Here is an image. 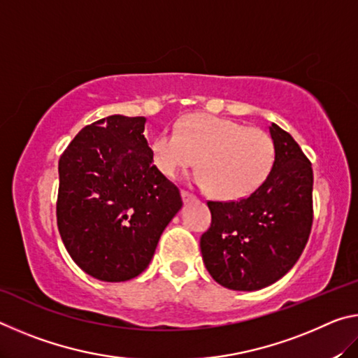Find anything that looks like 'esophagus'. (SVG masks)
I'll list each match as a JSON object with an SVG mask.
<instances>
[{
    "label": "esophagus",
    "mask_w": 358,
    "mask_h": 358,
    "mask_svg": "<svg viewBox=\"0 0 358 358\" xmlns=\"http://www.w3.org/2000/svg\"><path fill=\"white\" fill-rule=\"evenodd\" d=\"M181 199H183L185 203H187V202H194V201H196V196H192V194L186 192V191H181Z\"/></svg>",
    "instance_id": "1"
}]
</instances>
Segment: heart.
<instances>
[{"label": "heart", "mask_w": 358, "mask_h": 358, "mask_svg": "<svg viewBox=\"0 0 358 358\" xmlns=\"http://www.w3.org/2000/svg\"><path fill=\"white\" fill-rule=\"evenodd\" d=\"M155 167L167 178L196 164L192 181L224 201H240L259 189L275 162L270 134L238 121L194 113L177 132L162 131L150 142Z\"/></svg>", "instance_id": "1"}]
</instances>
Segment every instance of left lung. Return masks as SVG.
I'll list each match as a JSON object with an SVG mask.
<instances>
[{
	"mask_svg": "<svg viewBox=\"0 0 358 358\" xmlns=\"http://www.w3.org/2000/svg\"><path fill=\"white\" fill-rule=\"evenodd\" d=\"M275 162L266 180L237 202H208L201 237L211 278L232 290H259L292 268L313 226V169L294 137L271 123Z\"/></svg>",
	"mask_w": 358,
	"mask_h": 358,
	"instance_id": "1",
	"label": "left lung"
}]
</instances>
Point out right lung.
I'll return each instance as SVG.
<instances>
[{
	"label": "right lung",
	"mask_w": 358,
	"mask_h": 358,
	"mask_svg": "<svg viewBox=\"0 0 358 358\" xmlns=\"http://www.w3.org/2000/svg\"><path fill=\"white\" fill-rule=\"evenodd\" d=\"M145 117L85 126L59 157L57 222L72 260L99 281L142 273L183 207L178 187L153 166Z\"/></svg>",
	"instance_id": "1"
}]
</instances>
